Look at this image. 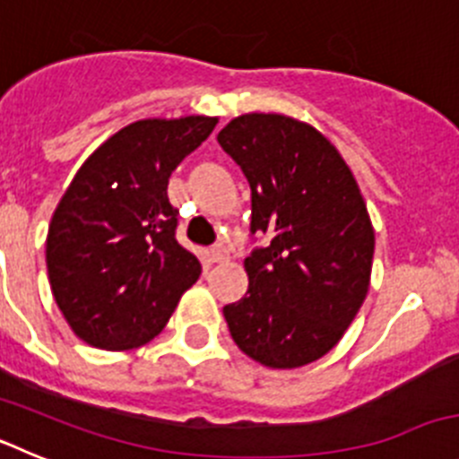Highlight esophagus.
<instances>
[{
    "mask_svg": "<svg viewBox=\"0 0 459 459\" xmlns=\"http://www.w3.org/2000/svg\"><path fill=\"white\" fill-rule=\"evenodd\" d=\"M227 257H230V250H227L225 243H216V246L211 248V259H213V262H225Z\"/></svg>",
    "mask_w": 459,
    "mask_h": 459,
    "instance_id": "esophagus-1",
    "label": "esophagus"
}]
</instances>
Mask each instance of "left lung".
Instances as JSON below:
<instances>
[{
	"label": "left lung",
	"instance_id": "8db88e82",
	"mask_svg": "<svg viewBox=\"0 0 459 459\" xmlns=\"http://www.w3.org/2000/svg\"><path fill=\"white\" fill-rule=\"evenodd\" d=\"M218 144L250 184L248 294L222 307L234 342L262 366L301 368L333 350L370 287L375 232L338 149L282 115H243Z\"/></svg>",
	"mask_w": 459,
	"mask_h": 459
}]
</instances>
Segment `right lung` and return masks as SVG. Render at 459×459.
Returning a JSON list of instances; mask_svg holds the SVG:
<instances>
[{
	"label": "right lung",
	"mask_w": 459,
	"mask_h": 459,
	"mask_svg": "<svg viewBox=\"0 0 459 459\" xmlns=\"http://www.w3.org/2000/svg\"><path fill=\"white\" fill-rule=\"evenodd\" d=\"M213 117L142 119L84 160L52 216L48 278L73 333L133 350L168 324L202 264L177 241L168 181L216 128Z\"/></svg>",
	"instance_id": "obj_1"
}]
</instances>
